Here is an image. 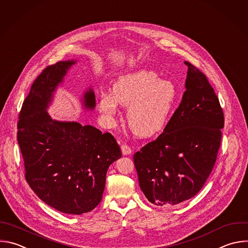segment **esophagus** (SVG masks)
<instances>
[{
    "instance_id": "esophagus-1",
    "label": "esophagus",
    "mask_w": 248,
    "mask_h": 248,
    "mask_svg": "<svg viewBox=\"0 0 248 248\" xmlns=\"http://www.w3.org/2000/svg\"><path fill=\"white\" fill-rule=\"evenodd\" d=\"M121 149H122V152H123V154H124V155H129V154H131V152H132L131 148H130L128 145H126V144H122Z\"/></svg>"
}]
</instances>
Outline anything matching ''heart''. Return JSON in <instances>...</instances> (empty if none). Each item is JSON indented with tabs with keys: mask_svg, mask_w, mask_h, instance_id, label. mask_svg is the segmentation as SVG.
Listing matches in <instances>:
<instances>
[{
	"mask_svg": "<svg viewBox=\"0 0 248 248\" xmlns=\"http://www.w3.org/2000/svg\"><path fill=\"white\" fill-rule=\"evenodd\" d=\"M177 99L176 87L162 80L150 70H139L118 78L113 93H103L99 110L112 124L119 113V103L127 108V122L140 136H150L166 125Z\"/></svg>",
	"mask_w": 248,
	"mask_h": 248,
	"instance_id": "b5f03b06",
	"label": "heart"
}]
</instances>
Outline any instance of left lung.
<instances>
[{
  "label": "left lung",
  "mask_w": 248,
  "mask_h": 248,
  "mask_svg": "<svg viewBox=\"0 0 248 248\" xmlns=\"http://www.w3.org/2000/svg\"><path fill=\"white\" fill-rule=\"evenodd\" d=\"M186 92L163 132L133 155L139 186L157 206H175L202 188L215 164L224 127L219 99L190 62Z\"/></svg>",
  "instance_id": "1"
}]
</instances>
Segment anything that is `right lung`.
Segmentation results:
<instances>
[{
	"instance_id": "obj_1",
	"label": "right lung",
	"mask_w": 248,
	"mask_h": 248,
	"mask_svg": "<svg viewBox=\"0 0 248 248\" xmlns=\"http://www.w3.org/2000/svg\"><path fill=\"white\" fill-rule=\"evenodd\" d=\"M75 63L47 66L34 80L19 113L17 141L26 181L36 195L58 211L79 215L100 202L107 170L122 152L111 133L77 122H58L47 114L53 93ZM82 103L94 109L92 88Z\"/></svg>"
}]
</instances>
